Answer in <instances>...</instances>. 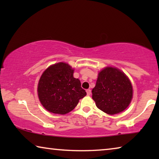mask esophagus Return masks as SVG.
Instances as JSON below:
<instances>
[{
	"mask_svg": "<svg viewBox=\"0 0 159 159\" xmlns=\"http://www.w3.org/2000/svg\"><path fill=\"white\" fill-rule=\"evenodd\" d=\"M86 93H87V95H90V94H91V90H90V89L86 90Z\"/></svg>",
	"mask_w": 159,
	"mask_h": 159,
	"instance_id": "1",
	"label": "esophagus"
}]
</instances>
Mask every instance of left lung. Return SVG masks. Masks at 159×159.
Here are the masks:
<instances>
[{
	"mask_svg": "<svg viewBox=\"0 0 159 159\" xmlns=\"http://www.w3.org/2000/svg\"><path fill=\"white\" fill-rule=\"evenodd\" d=\"M92 93L97 107L107 114L114 115L129 106L133 98V86L123 71L108 66L99 73Z\"/></svg>",
	"mask_w": 159,
	"mask_h": 159,
	"instance_id": "obj_1",
	"label": "left lung"
}]
</instances>
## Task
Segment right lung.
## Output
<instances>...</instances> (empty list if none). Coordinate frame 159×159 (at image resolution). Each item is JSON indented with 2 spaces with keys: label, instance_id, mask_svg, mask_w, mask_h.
<instances>
[{
  "label": "right lung",
  "instance_id": "1",
  "mask_svg": "<svg viewBox=\"0 0 159 159\" xmlns=\"http://www.w3.org/2000/svg\"><path fill=\"white\" fill-rule=\"evenodd\" d=\"M74 71L68 64L59 62L50 66L43 73L38 84V95L47 111L66 114L86 95L80 80L74 77Z\"/></svg>",
  "mask_w": 159,
  "mask_h": 159
}]
</instances>
